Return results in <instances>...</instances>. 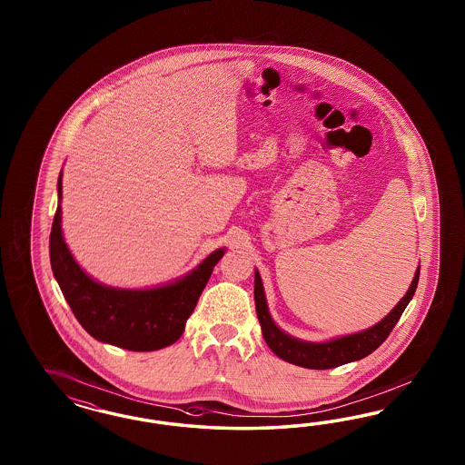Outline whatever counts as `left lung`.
Wrapping results in <instances>:
<instances>
[{
	"instance_id": "obj_1",
	"label": "left lung",
	"mask_w": 465,
	"mask_h": 465,
	"mask_svg": "<svg viewBox=\"0 0 465 465\" xmlns=\"http://www.w3.org/2000/svg\"><path fill=\"white\" fill-rule=\"evenodd\" d=\"M418 280H420V266L414 272V278L411 282L406 295L401 298V302L381 319V322L371 325L370 329L348 334V336L329 339L324 342H310V341H303V339L293 338V336L286 334L272 321V317L269 313L262 280H261L259 271L255 269L253 298H255L257 319L261 322L262 336L268 342L271 351L274 352L276 356H280L284 361L303 366V368H312V370L336 368V366L346 365L351 361H358L381 346V342L391 334V331L394 329L397 321L401 319L402 312L408 307L411 298L416 292Z\"/></svg>"
}]
</instances>
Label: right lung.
<instances>
[{"instance_id": "add662e5", "label": "right lung", "mask_w": 465, "mask_h": 465, "mask_svg": "<svg viewBox=\"0 0 465 465\" xmlns=\"http://www.w3.org/2000/svg\"><path fill=\"white\" fill-rule=\"evenodd\" d=\"M63 170L57 179V210L49 255L57 284L76 321L100 342L129 351H156L183 336L189 315L226 249L213 251L196 269L153 288H115L94 280L74 261L61 228Z\"/></svg>"}]
</instances>
